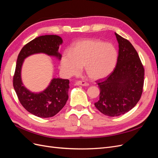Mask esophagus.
Instances as JSON below:
<instances>
[{"mask_svg": "<svg viewBox=\"0 0 158 158\" xmlns=\"http://www.w3.org/2000/svg\"><path fill=\"white\" fill-rule=\"evenodd\" d=\"M76 84H77L78 85H84V86H88V85H89V83L85 82V81H82V80L78 81V82H76Z\"/></svg>", "mask_w": 158, "mask_h": 158, "instance_id": "obj_1", "label": "esophagus"}]
</instances>
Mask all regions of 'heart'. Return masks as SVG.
<instances>
[{
    "label": "heart",
    "instance_id": "heart-1",
    "mask_svg": "<svg viewBox=\"0 0 158 158\" xmlns=\"http://www.w3.org/2000/svg\"><path fill=\"white\" fill-rule=\"evenodd\" d=\"M118 59L117 51L110 43L95 39L77 41L70 52L62 56L60 69L67 76L78 75L84 66L85 73L90 78L106 77L114 69Z\"/></svg>",
    "mask_w": 158,
    "mask_h": 158
}]
</instances>
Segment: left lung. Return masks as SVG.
Masks as SVG:
<instances>
[{"label":"left lung","instance_id":"obj_1","mask_svg":"<svg viewBox=\"0 0 158 158\" xmlns=\"http://www.w3.org/2000/svg\"><path fill=\"white\" fill-rule=\"evenodd\" d=\"M118 56L115 69L106 78L99 80V99L95 106L109 117L130 111L139 101L143 92L144 69L131 42L115 33Z\"/></svg>","mask_w":158,"mask_h":158}]
</instances>
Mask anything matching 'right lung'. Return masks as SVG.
<instances>
[{
	"instance_id": "right-lung-1",
	"label": "right lung",
	"mask_w": 158,
	"mask_h": 158,
	"mask_svg": "<svg viewBox=\"0 0 158 158\" xmlns=\"http://www.w3.org/2000/svg\"><path fill=\"white\" fill-rule=\"evenodd\" d=\"M62 38L56 35H46L35 38L22 47L17 59L13 76V85L22 106L34 115L48 118L55 115L63 108L69 98V80L53 78L44 91L33 93L23 85L21 69L23 60L33 54L43 52L60 59L59 45Z\"/></svg>"
}]
</instances>
